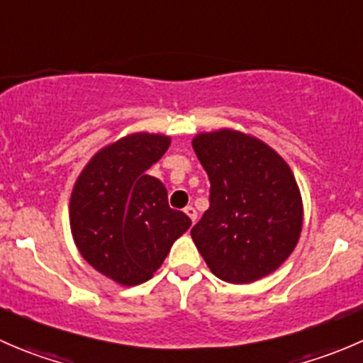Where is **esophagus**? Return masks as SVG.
Segmentation results:
<instances>
[{
  "label": "esophagus",
  "mask_w": 363,
  "mask_h": 363,
  "mask_svg": "<svg viewBox=\"0 0 363 363\" xmlns=\"http://www.w3.org/2000/svg\"><path fill=\"white\" fill-rule=\"evenodd\" d=\"M184 212H186V214H188V218L191 219L193 223L196 221V211H195V207H191V205H188V207L184 208Z\"/></svg>",
  "instance_id": "1"
}]
</instances>
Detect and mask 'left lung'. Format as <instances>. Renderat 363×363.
Wrapping results in <instances>:
<instances>
[{
  "label": "left lung",
  "instance_id": "left-lung-1",
  "mask_svg": "<svg viewBox=\"0 0 363 363\" xmlns=\"http://www.w3.org/2000/svg\"><path fill=\"white\" fill-rule=\"evenodd\" d=\"M193 149L211 181V205L191 239L219 279L247 284L279 269L303 223L298 184L270 145L242 131L199 133Z\"/></svg>",
  "mask_w": 363,
  "mask_h": 363
}]
</instances>
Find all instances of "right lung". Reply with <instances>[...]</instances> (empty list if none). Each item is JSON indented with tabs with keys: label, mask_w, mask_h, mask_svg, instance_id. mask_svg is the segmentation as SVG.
Listing matches in <instances>:
<instances>
[{
	"label": "right lung",
	"mask_w": 363,
	"mask_h": 363,
	"mask_svg": "<svg viewBox=\"0 0 363 363\" xmlns=\"http://www.w3.org/2000/svg\"><path fill=\"white\" fill-rule=\"evenodd\" d=\"M170 137L131 133L101 147L77 177L69 228L82 258L123 286L155 276L191 219L168 205L163 182L145 174Z\"/></svg>",
	"instance_id": "1"
}]
</instances>
